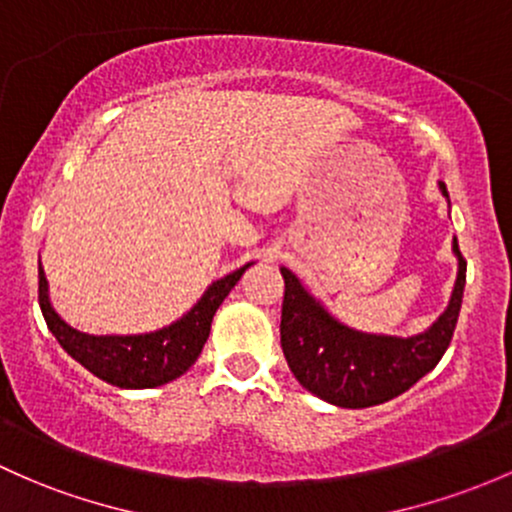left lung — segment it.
Listing matches in <instances>:
<instances>
[{"mask_svg": "<svg viewBox=\"0 0 512 512\" xmlns=\"http://www.w3.org/2000/svg\"><path fill=\"white\" fill-rule=\"evenodd\" d=\"M441 193L449 198L439 181ZM459 260L449 306L432 326L417 336L363 333L341 324L301 287L297 274L282 267V351L289 370L311 395L338 407L383 405L402 395L439 363L454 336L466 284V260L454 238Z\"/></svg>", "mask_w": 512, "mask_h": 512, "instance_id": "8db88e82", "label": "left lung"}]
</instances>
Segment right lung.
<instances>
[{
    "instance_id": "1",
    "label": "right lung",
    "mask_w": 512,
    "mask_h": 512,
    "mask_svg": "<svg viewBox=\"0 0 512 512\" xmlns=\"http://www.w3.org/2000/svg\"><path fill=\"white\" fill-rule=\"evenodd\" d=\"M250 265L213 282L206 289V294L193 304V309L186 311L171 326L152 333H137V336H90V333L68 326L56 314L51 299H48V282L39 262L41 314L46 319L48 331L56 336L63 351L78 360L83 368H88L90 373L98 375L100 380L117 387H127V390L129 387L132 390L157 387L176 380L196 363L203 346H206L208 333H211L215 311Z\"/></svg>"
}]
</instances>
